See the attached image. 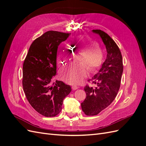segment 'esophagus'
<instances>
[{"label":"esophagus","mask_w":146,"mask_h":146,"mask_svg":"<svg viewBox=\"0 0 146 146\" xmlns=\"http://www.w3.org/2000/svg\"><path fill=\"white\" fill-rule=\"evenodd\" d=\"M72 88L73 90H76L78 89V87L77 86H72Z\"/></svg>","instance_id":"esophagus-1"}]
</instances>
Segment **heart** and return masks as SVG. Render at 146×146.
<instances>
[{
  "mask_svg": "<svg viewBox=\"0 0 146 146\" xmlns=\"http://www.w3.org/2000/svg\"><path fill=\"white\" fill-rule=\"evenodd\" d=\"M77 47L82 52L85 53V58L82 62L86 63L88 68L94 70L100 64L103 58V52L99 47L98 42L86 36H80L76 42ZM72 51L65 48L57 56V63L59 66H63L66 61L72 58ZM86 69L83 65H71L61 70V76L63 80L70 84H77L86 75Z\"/></svg>",
  "mask_w": 146,
  "mask_h": 146,
  "instance_id": "1",
  "label": "heart"
}]
</instances>
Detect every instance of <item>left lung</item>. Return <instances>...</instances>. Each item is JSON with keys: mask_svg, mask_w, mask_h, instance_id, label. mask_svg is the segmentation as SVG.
<instances>
[{"mask_svg": "<svg viewBox=\"0 0 146 146\" xmlns=\"http://www.w3.org/2000/svg\"><path fill=\"white\" fill-rule=\"evenodd\" d=\"M92 32L100 37L107 54L98 73L88 80L96 86L84 88L86 98L81 104V107L87 116L97 115L112 103L120 88L123 72L122 57L116 42L100 30H92Z\"/></svg>", "mask_w": 146, "mask_h": 146, "instance_id": "8db88e82", "label": "left lung"}]
</instances>
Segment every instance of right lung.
I'll list each match as a JSON object with an SVG mask.
<instances>
[{"instance_id":"right-lung-1","label":"right lung","mask_w":146,"mask_h":146,"mask_svg":"<svg viewBox=\"0 0 146 146\" xmlns=\"http://www.w3.org/2000/svg\"><path fill=\"white\" fill-rule=\"evenodd\" d=\"M70 35L48 31L31 44L23 64V86L31 106L46 117L55 116L62 109L64 99L71 87L56 80V54L60 44Z\"/></svg>"}]
</instances>
